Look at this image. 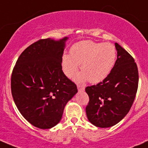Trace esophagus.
<instances>
[{
  "label": "esophagus",
  "instance_id": "34e87169",
  "mask_svg": "<svg viewBox=\"0 0 148 148\" xmlns=\"http://www.w3.org/2000/svg\"><path fill=\"white\" fill-rule=\"evenodd\" d=\"M77 89H78V90L79 91V92H82V91L84 90V86H82V85L78 84L77 85Z\"/></svg>",
  "mask_w": 148,
  "mask_h": 148
}]
</instances>
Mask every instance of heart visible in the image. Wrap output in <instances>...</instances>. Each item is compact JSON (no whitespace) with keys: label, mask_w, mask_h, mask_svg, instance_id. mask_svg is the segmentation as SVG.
Returning a JSON list of instances; mask_svg holds the SVG:
<instances>
[{"label":"heart","mask_w":148,"mask_h":148,"mask_svg":"<svg viewBox=\"0 0 148 148\" xmlns=\"http://www.w3.org/2000/svg\"><path fill=\"white\" fill-rule=\"evenodd\" d=\"M117 50L110 43L82 41L70 49V55L64 54L62 69L67 77L75 74L80 65L82 72L75 77L77 82L89 79L92 84L103 81L110 74L115 64Z\"/></svg>","instance_id":"1"}]
</instances>
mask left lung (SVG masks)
I'll return each mask as SVG.
<instances>
[{
  "label": "left lung",
  "mask_w": 148,
  "mask_h": 148,
  "mask_svg": "<svg viewBox=\"0 0 148 148\" xmlns=\"http://www.w3.org/2000/svg\"><path fill=\"white\" fill-rule=\"evenodd\" d=\"M117 60L112 70L102 82L87 86L89 97L86 107L87 118L98 127H110L127 115L138 90V66L132 56L115 43Z\"/></svg>",
  "instance_id": "1"
}]
</instances>
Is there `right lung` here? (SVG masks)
<instances>
[{
    "label": "right lung",
    "instance_id": "obj_1",
    "mask_svg": "<svg viewBox=\"0 0 148 148\" xmlns=\"http://www.w3.org/2000/svg\"><path fill=\"white\" fill-rule=\"evenodd\" d=\"M41 39L26 48L11 75V92L18 110L28 122L50 129L62 120L66 103L77 87L62 71L66 41Z\"/></svg>",
    "mask_w": 148,
    "mask_h": 148
}]
</instances>
